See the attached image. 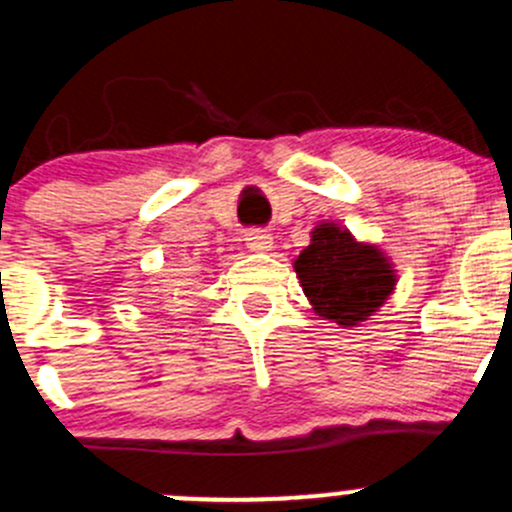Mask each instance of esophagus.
I'll list each match as a JSON object with an SVG mask.
<instances>
[{
  "label": "esophagus",
  "instance_id": "1",
  "mask_svg": "<svg viewBox=\"0 0 512 512\" xmlns=\"http://www.w3.org/2000/svg\"><path fill=\"white\" fill-rule=\"evenodd\" d=\"M246 246H249L251 251H258V254H261V251H271L273 239L268 231L251 229V231H246Z\"/></svg>",
  "mask_w": 512,
  "mask_h": 512
}]
</instances>
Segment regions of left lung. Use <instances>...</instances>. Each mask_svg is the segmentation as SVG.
<instances>
[{"mask_svg": "<svg viewBox=\"0 0 512 512\" xmlns=\"http://www.w3.org/2000/svg\"><path fill=\"white\" fill-rule=\"evenodd\" d=\"M293 271L316 316L343 328L376 316L398 283L391 256L336 221L313 226L311 244L293 261Z\"/></svg>", "mask_w": 512, "mask_h": 512, "instance_id": "1", "label": "left lung"}]
</instances>
